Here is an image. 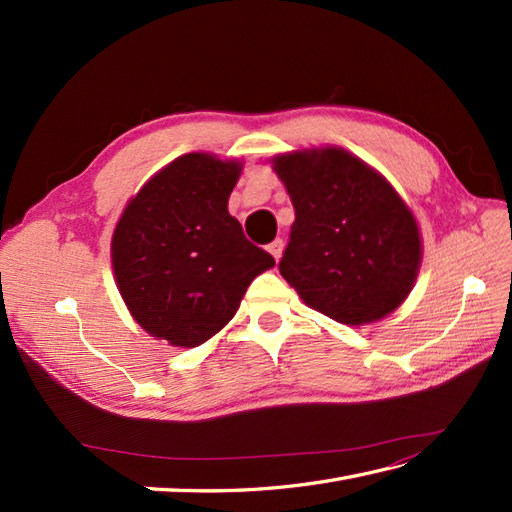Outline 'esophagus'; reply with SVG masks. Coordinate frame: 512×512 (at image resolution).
Returning a JSON list of instances; mask_svg holds the SVG:
<instances>
[{
	"mask_svg": "<svg viewBox=\"0 0 512 512\" xmlns=\"http://www.w3.org/2000/svg\"><path fill=\"white\" fill-rule=\"evenodd\" d=\"M268 250H270V255H273L277 262H279V257H281V250H284V242H281V239H275L273 244H268Z\"/></svg>",
	"mask_w": 512,
	"mask_h": 512,
	"instance_id": "34e87169",
	"label": "esophagus"
}]
</instances>
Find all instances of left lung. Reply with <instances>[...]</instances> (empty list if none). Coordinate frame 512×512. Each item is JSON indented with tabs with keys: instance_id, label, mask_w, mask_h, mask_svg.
<instances>
[{
	"instance_id": "8db88e82",
	"label": "left lung",
	"mask_w": 512,
	"mask_h": 512,
	"mask_svg": "<svg viewBox=\"0 0 512 512\" xmlns=\"http://www.w3.org/2000/svg\"><path fill=\"white\" fill-rule=\"evenodd\" d=\"M295 206L279 273L310 308L345 325L387 317L416 284L422 242L394 187L339 147L281 154Z\"/></svg>"
}]
</instances>
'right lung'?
Segmentation results:
<instances>
[{"mask_svg": "<svg viewBox=\"0 0 512 512\" xmlns=\"http://www.w3.org/2000/svg\"><path fill=\"white\" fill-rule=\"evenodd\" d=\"M242 165L184 154L129 200L114 228L112 268L140 328L198 347L235 317L246 288L275 266L228 213Z\"/></svg>", "mask_w": 512, "mask_h": 512, "instance_id": "add662e5", "label": "right lung"}]
</instances>
